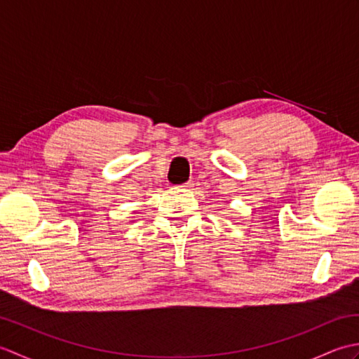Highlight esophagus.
<instances>
[{
  "mask_svg": "<svg viewBox=\"0 0 359 359\" xmlns=\"http://www.w3.org/2000/svg\"><path fill=\"white\" fill-rule=\"evenodd\" d=\"M193 187V182L189 180V182H187V184H184V185H180V188H184V189H188V188H191Z\"/></svg>",
  "mask_w": 359,
  "mask_h": 359,
  "instance_id": "1",
  "label": "esophagus"
}]
</instances>
